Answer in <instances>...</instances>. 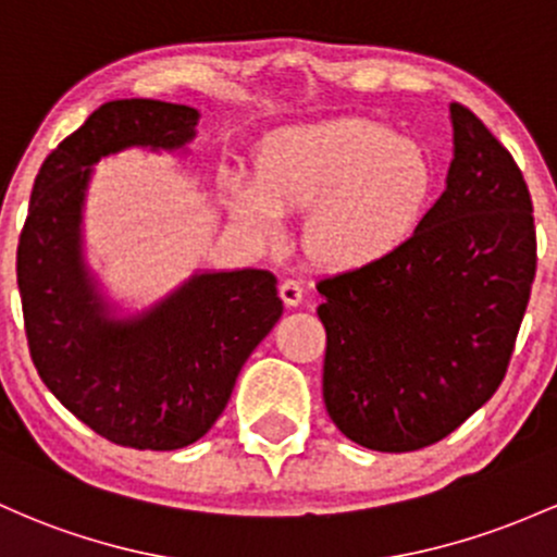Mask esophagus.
Returning a JSON list of instances; mask_svg holds the SVG:
<instances>
[{"label": "esophagus", "mask_w": 557, "mask_h": 557, "mask_svg": "<svg viewBox=\"0 0 557 557\" xmlns=\"http://www.w3.org/2000/svg\"><path fill=\"white\" fill-rule=\"evenodd\" d=\"M280 298H283L285 307H298V304L304 301V288L298 280H285L283 285H280Z\"/></svg>", "instance_id": "esophagus-1"}]
</instances>
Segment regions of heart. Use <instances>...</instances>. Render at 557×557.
I'll list each match as a JSON object with an SVG mask.
<instances>
[{
  "mask_svg": "<svg viewBox=\"0 0 557 557\" xmlns=\"http://www.w3.org/2000/svg\"><path fill=\"white\" fill-rule=\"evenodd\" d=\"M259 176L230 174L224 209L267 240L285 211L310 209L307 240L322 264L359 269L396 253L418 230L431 195L423 150L370 119L290 126L261 143Z\"/></svg>",
  "mask_w": 557,
  "mask_h": 557,
  "instance_id": "obj_1",
  "label": "heart"
}]
</instances>
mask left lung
<instances>
[{"label": "left lung", "instance_id": "8db88e82", "mask_svg": "<svg viewBox=\"0 0 557 557\" xmlns=\"http://www.w3.org/2000/svg\"><path fill=\"white\" fill-rule=\"evenodd\" d=\"M442 198L377 264L317 283L330 420L375 451L442 442L503 383L536 272L531 195L484 121L449 106Z\"/></svg>", "mask_w": 557, "mask_h": 557}]
</instances>
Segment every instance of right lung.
<instances>
[{
	"label": "right lung",
	"mask_w": 557,
	"mask_h": 557,
	"mask_svg": "<svg viewBox=\"0 0 557 557\" xmlns=\"http://www.w3.org/2000/svg\"><path fill=\"white\" fill-rule=\"evenodd\" d=\"M200 113L161 100H113L54 148L36 174L17 243V290L45 386L108 442L169 451L198 442L237 375L283 317L267 269L195 272L137 314H115L84 259L91 166L129 148L182 152Z\"/></svg>",
	"instance_id": "right-lung-1"
}]
</instances>
